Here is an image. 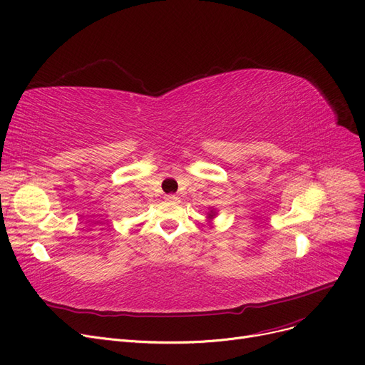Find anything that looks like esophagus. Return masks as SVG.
Wrapping results in <instances>:
<instances>
[{"label": "esophagus", "mask_w": 365, "mask_h": 365, "mask_svg": "<svg viewBox=\"0 0 365 365\" xmlns=\"http://www.w3.org/2000/svg\"><path fill=\"white\" fill-rule=\"evenodd\" d=\"M168 202H173V203H177V202H180V197L177 196V195H168L166 197H165Z\"/></svg>", "instance_id": "obj_1"}]
</instances>
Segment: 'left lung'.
Listing matches in <instances>:
<instances>
[{"mask_svg": "<svg viewBox=\"0 0 365 365\" xmlns=\"http://www.w3.org/2000/svg\"><path fill=\"white\" fill-rule=\"evenodd\" d=\"M208 215H210V217H208V218H212V217H214V215H215V214H214V211H211V212H210V214H208Z\"/></svg>", "mask_w": 365, "mask_h": 365, "instance_id": "obj_1", "label": "left lung"}]
</instances>
